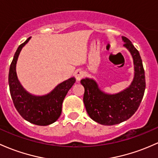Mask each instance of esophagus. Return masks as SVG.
<instances>
[{
  "instance_id": "esophagus-1",
  "label": "esophagus",
  "mask_w": 158,
  "mask_h": 158,
  "mask_svg": "<svg viewBox=\"0 0 158 158\" xmlns=\"http://www.w3.org/2000/svg\"><path fill=\"white\" fill-rule=\"evenodd\" d=\"M75 77L77 81H80L84 77V72L81 70H78L75 72Z\"/></svg>"
}]
</instances>
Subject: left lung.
I'll use <instances>...</instances> for the list:
<instances>
[{
    "label": "left lung",
    "mask_w": 158,
    "mask_h": 158,
    "mask_svg": "<svg viewBox=\"0 0 158 158\" xmlns=\"http://www.w3.org/2000/svg\"><path fill=\"white\" fill-rule=\"evenodd\" d=\"M123 45L132 56L134 75L131 85L117 93L103 91L96 80L86 77L81 79L84 86L83 102L88 115L102 125H114L127 121L136 112L145 89V71L138 50L125 37Z\"/></svg>",
    "instance_id": "1"
}]
</instances>
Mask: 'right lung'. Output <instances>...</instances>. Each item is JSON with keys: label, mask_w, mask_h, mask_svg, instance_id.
<instances>
[{"label": "right lung", "mask_w": 158, "mask_h": 158, "mask_svg": "<svg viewBox=\"0 0 158 158\" xmlns=\"http://www.w3.org/2000/svg\"><path fill=\"white\" fill-rule=\"evenodd\" d=\"M29 37L15 52L9 71V86L13 103L21 116L26 121L39 126H47L60 117L62 103L69 90L76 82L74 76L57 85L49 93L34 95L25 89L18 79L16 64L22 48L28 43Z\"/></svg>", "instance_id": "add662e5"}]
</instances>
